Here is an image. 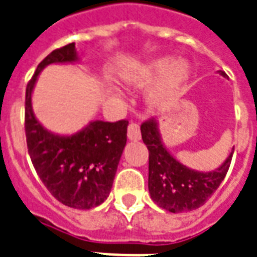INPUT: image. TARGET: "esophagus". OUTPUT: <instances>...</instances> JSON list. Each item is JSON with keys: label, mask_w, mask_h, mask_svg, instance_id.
I'll return each mask as SVG.
<instances>
[{"label": "esophagus", "mask_w": 257, "mask_h": 257, "mask_svg": "<svg viewBox=\"0 0 257 257\" xmlns=\"http://www.w3.org/2000/svg\"><path fill=\"white\" fill-rule=\"evenodd\" d=\"M127 137L130 141H139L141 139V130H139V126L137 123H131L128 124V130H127Z\"/></svg>", "instance_id": "34e87169"}]
</instances>
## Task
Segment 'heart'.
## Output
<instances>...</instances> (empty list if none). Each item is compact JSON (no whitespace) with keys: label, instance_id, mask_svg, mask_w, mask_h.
Segmentation results:
<instances>
[{"label":"heart","instance_id":"b5f03b06","mask_svg":"<svg viewBox=\"0 0 257 257\" xmlns=\"http://www.w3.org/2000/svg\"><path fill=\"white\" fill-rule=\"evenodd\" d=\"M190 67L188 61L176 60L170 63L169 59H158L127 75L124 80L127 84L134 87H146L162 76L160 83L150 93V100L153 103H162L168 100L174 91L188 79Z\"/></svg>","mask_w":257,"mask_h":257}]
</instances>
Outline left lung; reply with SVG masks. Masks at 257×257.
Segmentation results:
<instances>
[{"label": "left lung", "mask_w": 257, "mask_h": 257, "mask_svg": "<svg viewBox=\"0 0 257 257\" xmlns=\"http://www.w3.org/2000/svg\"><path fill=\"white\" fill-rule=\"evenodd\" d=\"M218 73L228 77L224 71ZM141 134L149 150V192L151 200L162 209L172 213L197 209L209 200L225 178L233 150L217 169L198 172L170 154L162 142L157 120L150 119L142 123Z\"/></svg>", "instance_id": "left-lung-1"}]
</instances>
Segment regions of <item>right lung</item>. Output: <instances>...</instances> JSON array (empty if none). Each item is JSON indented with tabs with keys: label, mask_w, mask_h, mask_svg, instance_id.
Here are the masks:
<instances>
[{
	"label": "right lung",
	"mask_w": 257,
	"mask_h": 257,
	"mask_svg": "<svg viewBox=\"0 0 257 257\" xmlns=\"http://www.w3.org/2000/svg\"><path fill=\"white\" fill-rule=\"evenodd\" d=\"M79 63L75 43L48 55L25 92V135L32 164L45 188L69 208L99 206L110 194L127 141V120H92L75 134L47 130L32 108V92L40 72L51 64Z\"/></svg>",
	"instance_id": "add662e5"
}]
</instances>
